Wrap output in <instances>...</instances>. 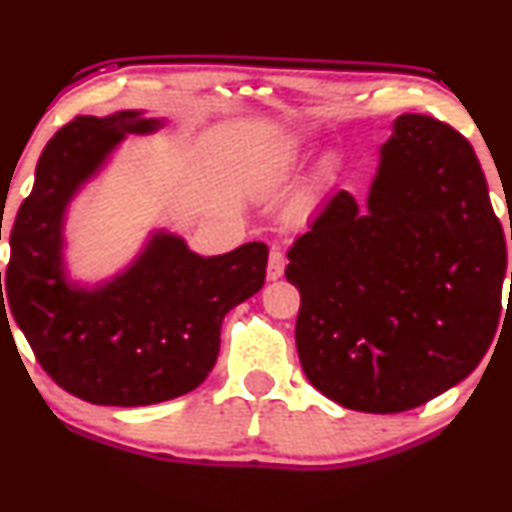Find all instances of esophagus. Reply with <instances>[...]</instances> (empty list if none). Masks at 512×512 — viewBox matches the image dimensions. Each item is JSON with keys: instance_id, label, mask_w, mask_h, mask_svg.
<instances>
[{"instance_id": "1", "label": "esophagus", "mask_w": 512, "mask_h": 512, "mask_svg": "<svg viewBox=\"0 0 512 512\" xmlns=\"http://www.w3.org/2000/svg\"><path fill=\"white\" fill-rule=\"evenodd\" d=\"M283 269H286V257H283L281 250H272L269 252V260H267V279H281Z\"/></svg>"}]
</instances>
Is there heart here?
Masks as SVG:
<instances>
[{
    "mask_svg": "<svg viewBox=\"0 0 512 512\" xmlns=\"http://www.w3.org/2000/svg\"><path fill=\"white\" fill-rule=\"evenodd\" d=\"M334 174H336L334 159H326V162L322 164V171H319V183H322V186H326V183L334 181Z\"/></svg>",
    "mask_w": 512,
    "mask_h": 512,
    "instance_id": "obj_1",
    "label": "heart"
}]
</instances>
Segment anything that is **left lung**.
<instances>
[{"label":"left lung","instance_id":"obj_1","mask_svg":"<svg viewBox=\"0 0 512 512\" xmlns=\"http://www.w3.org/2000/svg\"><path fill=\"white\" fill-rule=\"evenodd\" d=\"M503 276L506 240L472 145L432 116H398L367 209L338 190L288 250L305 377L350 410L424 405L489 350Z\"/></svg>","mask_w":512,"mask_h":512}]
</instances>
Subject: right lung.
I'll use <instances>...</instances> for the list:
<instances>
[{"mask_svg":"<svg viewBox=\"0 0 512 512\" xmlns=\"http://www.w3.org/2000/svg\"><path fill=\"white\" fill-rule=\"evenodd\" d=\"M159 126L162 121L140 112H119L107 119L76 116L54 133L11 226L4 293L0 272V315L6 317L9 305L54 384L95 405L133 408L197 389L217 362L226 312L260 291L267 274L264 243L200 257L183 238L157 233L114 281L95 291L66 283V205L123 135Z\"/></svg>","mask_w":512,"mask_h":512,"instance_id":"right-lung-1","label":"right lung"}]
</instances>
